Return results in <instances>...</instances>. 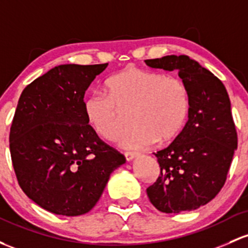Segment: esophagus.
Listing matches in <instances>:
<instances>
[{"label":"esophagus","instance_id":"esophagus-1","mask_svg":"<svg viewBox=\"0 0 248 248\" xmlns=\"http://www.w3.org/2000/svg\"><path fill=\"white\" fill-rule=\"evenodd\" d=\"M138 155V152H124V157H126L127 161H131Z\"/></svg>","mask_w":248,"mask_h":248}]
</instances>
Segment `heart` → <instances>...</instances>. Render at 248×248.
Here are the masks:
<instances>
[{
	"instance_id": "heart-1",
	"label": "heart",
	"mask_w": 248,
	"mask_h": 248,
	"mask_svg": "<svg viewBox=\"0 0 248 248\" xmlns=\"http://www.w3.org/2000/svg\"><path fill=\"white\" fill-rule=\"evenodd\" d=\"M106 93H93L84 101L90 128L115 141L132 111L133 128L120 139L124 148L138 150L178 137L189 115V90L183 79L155 70L127 66L106 82Z\"/></svg>"
}]
</instances>
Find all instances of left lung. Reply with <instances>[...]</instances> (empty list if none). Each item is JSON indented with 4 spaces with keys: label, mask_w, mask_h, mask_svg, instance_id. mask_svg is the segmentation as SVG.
<instances>
[{
    "label": "left lung",
    "mask_w": 248,
    "mask_h": 248,
    "mask_svg": "<svg viewBox=\"0 0 248 248\" xmlns=\"http://www.w3.org/2000/svg\"><path fill=\"white\" fill-rule=\"evenodd\" d=\"M155 69L178 71L189 90V119L174 141L155 153L157 181L146 189L151 203L171 214L207 204L225 186L238 134L223 83L187 56L147 59Z\"/></svg>",
    "instance_id": "1"
}]
</instances>
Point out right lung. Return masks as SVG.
I'll return each mask as SVG.
<instances>
[{"label": "right lung", "mask_w": 248, "mask_h": 248, "mask_svg": "<svg viewBox=\"0 0 248 248\" xmlns=\"http://www.w3.org/2000/svg\"><path fill=\"white\" fill-rule=\"evenodd\" d=\"M107 66L59 65L21 93L10 127V157L22 191L47 212H90L111 172L126 161L85 119V90Z\"/></svg>", "instance_id": "1"}]
</instances>
